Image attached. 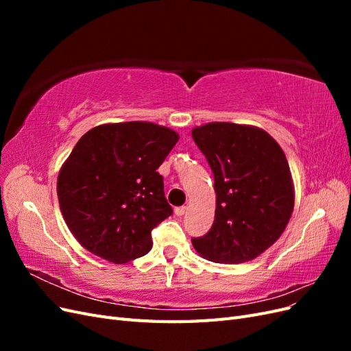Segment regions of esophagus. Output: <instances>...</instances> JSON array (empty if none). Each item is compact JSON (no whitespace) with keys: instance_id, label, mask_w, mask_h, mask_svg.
<instances>
[{"instance_id":"1","label":"esophagus","mask_w":351,"mask_h":351,"mask_svg":"<svg viewBox=\"0 0 351 351\" xmlns=\"http://www.w3.org/2000/svg\"><path fill=\"white\" fill-rule=\"evenodd\" d=\"M186 210H187V206H178V208L174 209V214L177 217H183L186 214Z\"/></svg>"}]
</instances>
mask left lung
<instances>
[{
    "label": "left lung",
    "mask_w": 351,
    "mask_h": 351,
    "mask_svg": "<svg viewBox=\"0 0 351 351\" xmlns=\"http://www.w3.org/2000/svg\"><path fill=\"white\" fill-rule=\"evenodd\" d=\"M193 141L215 178V219L208 234L192 239L212 262L258 258L284 232L294 209V184L281 146L256 125L208 123Z\"/></svg>",
    "instance_id": "8db88e82"
}]
</instances>
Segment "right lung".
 Returning <instances> with one entry per match:
<instances>
[{
    "label": "right lung",
    "instance_id": "right-lung-1",
    "mask_svg": "<svg viewBox=\"0 0 351 351\" xmlns=\"http://www.w3.org/2000/svg\"><path fill=\"white\" fill-rule=\"evenodd\" d=\"M178 139L149 121L101 124L80 137L60 169L57 195L84 249L119 265L152 249V228L173 214L156 169Z\"/></svg>",
    "mask_w": 351,
    "mask_h": 351
}]
</instances>
